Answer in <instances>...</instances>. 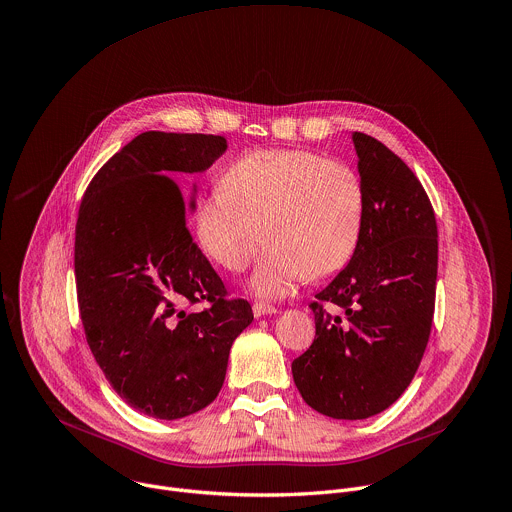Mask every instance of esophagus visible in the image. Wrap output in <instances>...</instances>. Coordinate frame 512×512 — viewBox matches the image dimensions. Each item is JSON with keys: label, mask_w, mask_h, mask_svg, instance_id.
I'll return each instance as SVG.
<instances>
[{"label": "esophagus", "mask_w": 512, "mask_h": 512, "mask_svg": "<svg viewBox=\"0 0 512 512\" xmlns=\"http://www.w3.org/2000/svg\"><path fill=\"white\" fill-rule=\"evenodd\" d=\"M269 313H277V307H273L269 303H261V301L253 303V315L255 317H263V315H269Z\"/></svg>", "instance_id": "1"}]
</instances>
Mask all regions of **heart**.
I'll list each match as a JSON object with an SVG mask.
<instances>
[{"label": "heart", "instance_id": "heart-1", "mask_svg": "<svg viewBox=\"0 0 512 512\" xmlns=\"http://www.w3.org/2000/svg\"><path fill=\"white\" fill-rule=\"evenodd\" d=\"M362 221L364 189L350 164L303 148H267L227 168L223 187L197 201L191 229L203 253L231 273L249 265L263 231L269 243L251 289L275 299L342 269Z\"/></svg>", "mask_w": 512, "mask_h": 512}]
</instances>
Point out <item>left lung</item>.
Segmentation results:
<instances>
[{
	"instance_id": "1",
	"label": "left lung",
	"mask_w": 512,
	"mask_h": 512,
	"mask_svg": "<svg viewBox=\"0 0 512 512\" xmlns=\"http://www.w3.org/2000/svg\"><path fill=\"white\" fill-rule=\"evenodd\" d=\"M364 189L358 247L309 305L315 339L293 360V382L319 414L364 420L410 386L432 329L438 229L432 203L386 144L352 134ZM333 302L347 315L331 316Z\"/></svg>"
}]
</instances>
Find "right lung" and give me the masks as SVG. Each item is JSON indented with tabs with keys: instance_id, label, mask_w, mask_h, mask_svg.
Masks as SVG:
<instances>
[{
	"instance_id": "obj_1",
	"label": "right lung",
	"mask_w": 512,
	"mask_h": 512,
	"mask_svg": "<svg viewBox=\"0 0 512 512\" xmlns=\"http://www.w3.org/2000/svg\"><path fill=\"white\" fill-rule=\"evenodd\" d=\"M225 150L223 136L142 132L98 170L78 211L86 342L116 394L152 418L209 406L235 337L253 321L249 301L229 297L193 241L189 205L170 179L203 173Z\"/></svg>"
}]
</instances>
